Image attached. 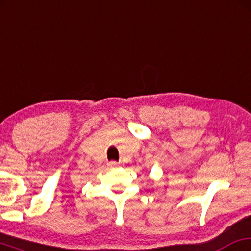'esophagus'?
I'll list each match as a JSON object with an SVG mask.
<instances>
[{
    "instance_id": "esophagus-1",
    "label": "esophagus",
    "mask_w": 251,
    "mask_h": 251,
    "mask_svg": "<svg viewBox=\"0 0 251 251\" xmlns=\"http://www.w3.org/2000/svg\"><path fill=\"white\" fill-rule=\"evenodd\" d=\"M109 166V167H116V166H118L119 164H118V161H115V160H112V161H109L108 164H107Z\"/></svg>"
}]
</instances>
